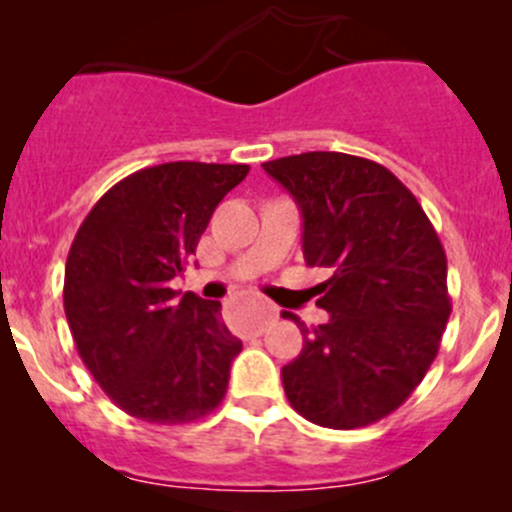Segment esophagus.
<instances>
[{
    "instance_id": "34e87169",
    "label": "esophagus",
    "mask_w": 512,
    "mask_h": 512,
    "mask_svg": "<svg viewBox=\"0 0 512 512\" xmlns=\"http://www.w3.org/2000/svg\"><path fill=\"white\" fill-rule=\"evenodd\" d=\"M275 319H277V309L272 307V304L262 302L260 314H257V319H255V334H262V332H265V329L270 327V324L275 322Z\"/></svg>"
}]
</instances>
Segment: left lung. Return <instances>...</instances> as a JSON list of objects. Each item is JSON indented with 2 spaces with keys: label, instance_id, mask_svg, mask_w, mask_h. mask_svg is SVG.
<instances>
[{
  "label": "left lung",
  "instance_id": "1",
  "mask_svg": "<svg viewBox=\"0 0 512 512\" xmlns=\"http://www.w3.org/2000/svg\"><path fill=\"white\" fill-rule=\"evenodd\" d=\"M262 168L304 218V262L327 267L317 304L329 322L307 329L282 369L297 414L324 428H361L399 409L436 359L451 297L446 252L416 195L384 165L312 151Z\"/></svg>",
  "mask_w": 512,
  "mask_h": 512
}]
</instances>
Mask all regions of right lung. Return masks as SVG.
<instances>
[{
    "label": "right lung",
    "instance_id": "obj_1",
    "mask_svg": "<svg viewBox=\"0 0 512 512\" xmlns=\"http://www.w3.org/2000/svg\"><path fill=\"white\" fill-rule=\"evenodd\" d=\"M250 165H153L91 208L71 242L64 312L76 352L108 399L148 423H190L225 399L242 342L218 299L180 294L173 277L195 255L220 200Z\"/></svg>",
    "mask_w": 512,
    "mask_h": 512
}]
</instances>
